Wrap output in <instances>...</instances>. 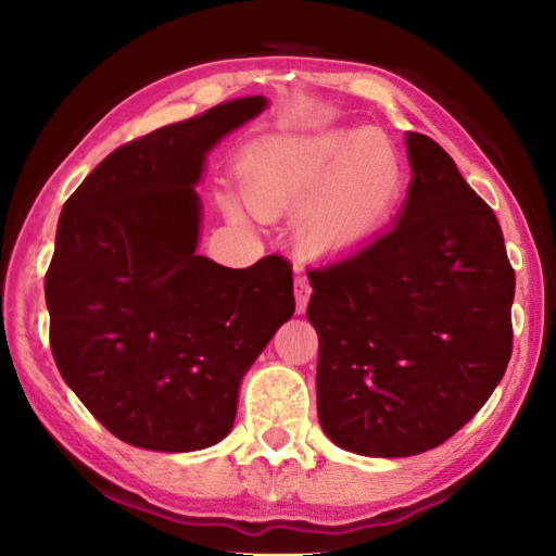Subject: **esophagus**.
I'll list each match as a JSON object with an SVG mask.
<instances>
[{
    "label": "esophagus",
    "mask_w": 556,
    "mask_h": 556,
    "mask_svg": "<svg viewBox=\"0 0 556 556\" xmlns=\"http://www.w3.org/2000/svg\"><path fill=\"white\" fill-rule=\"evenodd\" d=\"M311 281L306 275H296V279H293V296H296V311L303 313L308 306V299H311Z\"/></svg>",
    "instance_id": "obj_1"
}]
</instances>
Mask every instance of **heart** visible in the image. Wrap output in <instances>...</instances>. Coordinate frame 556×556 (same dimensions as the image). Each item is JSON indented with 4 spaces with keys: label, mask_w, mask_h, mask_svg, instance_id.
I'll return each mask as SVG.
<instances>
[{
    "label": "heart",
    "mask_w": 556,
    "mask_h": 556,
    "mask_svg": "<svg viewBox=\"0 0 556 556\" xmlns=\"http://www.w3.org/2000/svg\"><path fill=\"white\" fill-rule=\"evenodd\" d=\"M405 168L374 129L267 141L243 161V192L257 216L301 212L299 238L311 253H344L371 238L395 210Z\"/></svg>",
    "instance_id": "heart-1"
}]
</instances>
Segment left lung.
Listing matches in <instances>:
<instances>
[{"label": "left lung", "instance_id": "1", "mask_svg": "<svg viewBox=\"0 0 556 556\" xmlns=\"http://www.w3.org/2000/svg\"><path fill=\"white\" fill-rule=\"evenodd\" d=\"M397 224L311 267L318 417L344 451L407 458L448 441L504 378L516 271L504 233L455 161L407 132Z\"/></svg>", "mask_w": 556, "mask_h": 556}]
</instances>
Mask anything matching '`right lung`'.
<instances>
[{
	"label": "right lung",
	"instance_id": "right-lung-1",
	"mask_svg": "<svg viewBox=\"0 0 556 556\" xmlns=\"http://www.w3.org/2000/svg\"><path fill=\"white\" fill-rule=\"evenodd\" d=\"M263 108L238 98L127 141L62 206L46 275L54 364L137 448L219 443L243 374L296 308L287 257L231 269L194 253L204 154Z\"/></svg>",
	"mask_w": 556,
	"mask_h": 556
}]
</instances>
